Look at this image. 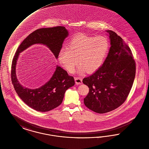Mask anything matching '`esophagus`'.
Instances as JSON below:
<instances>
[{
    "mask_svg": "<svg viewBox=\"0 0 149 149\" xmlns=\"http://www.w3.org/2000/svg\"><path fill=\"white\" fill-rule=\"evenodd\" d=\"M75 83L77 84H80L82 83V79H81L79 77H77L75 78Z\"/></svg>",
    "mask_w": 149,
    "mask_h": 149,
    "instance_id": "1",
    "label": "esophagus"
}]
</instances>
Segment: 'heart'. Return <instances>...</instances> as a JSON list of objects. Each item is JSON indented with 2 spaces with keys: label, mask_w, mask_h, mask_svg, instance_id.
Returning <instances> with one entry per match:
<instances>
[{
  "label": "heart",
  "mask_w": 149,
  "mask_h": 149,
  "mask_svg": "<svg viewBox=\"0 0 149 149\" xmlns=\"http://www.w3.org/2000/svg\"><path fill=\"white\" fill-rule=\"evenodd\" d=\"M109 49L110 42L105 36L79 33L70 39L67 48L60 51L58 61L70 73L74 71L78 61L79 73L93 72L102 66Z\"/></svg>",
  "instance_id": "obj_1"
}]
</instances>
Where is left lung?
I'll use <instances>...</instances> for the list:
<instances>
[{"label":"left lung","instance_id":"8db88e82","mask_svg":"<svg viewBox=\"0 0 149 149\" xmlns=\"http://www.w3.org/2000/svg\"><path fill=\"white\" fill-rule=\"evenodd\" d=\"M111 47L103 65L83 79L89 91L84 105L99 114L113 111L125 101L136 75V62L129 46L111 30H107Z\"/></svg>","mask_w":149,"mask_h":149}]
</instances>
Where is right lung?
<instances>
[{
	"label": "right lung",
	"mask_w": 149,
	"mask_h": 149,
	"mask_svg": "<svg viewBox=\"0 0 149 149\" xmlns=\"http://www.w3.org/2000/svg\"><path fill=\"white\" fill-rule=\"evenodd\" d=\"M68 35L64 26L39 29L27 36L18 47L11 66V80L18 96L26 104L38 111L47 112L61 104L65 91L75 84L74 77L60 66L45 84L37 89H29L21 85L16 75V65L19 53L33 44L39 43L47 46L56 58L62 43Z\"/></svg>",
	"instance_id": "obj_1"
}]
</instances>
